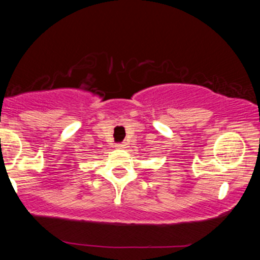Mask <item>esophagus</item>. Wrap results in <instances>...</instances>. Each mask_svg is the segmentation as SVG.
I'll use <instances>...</instances> for the list:
<instances>
[{
    "mask_svg": "<svg viewBox=\"0 0 260 260\" xmlns=\"http://www.w3.org/2000/svg\"><path fill=\"white\" fill-rule=\"evenodd\" d=\"M116 147H117V148H123L124 144H123V143H118V144H116Z\"/></svg>",
    "mask_w": 260,
    "mask_h": 260,
    "instance_id": "obj_1",
    "label": "esophagus"
}]
</instances>
